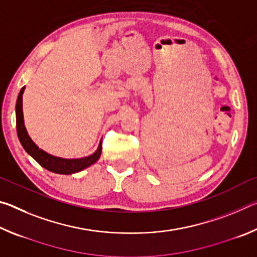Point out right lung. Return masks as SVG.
Instances as JSON below:
<instances>
[{
  "mask_svg": "<svg viewBox=\"0 0 257 257\" xmlns=\"http://www.w3.org/2000/svg\"><path fill=\"white\" fill-rule=\"evenodd\" d=\"M25 87L21 88L19 92L18 98L16 104V118H17V133L18 138L25 151L32 156V158L40 163L46 170L60 175H72V173L79 172L84 169L90 167L99 159L102 153V141L99 143L97 150L92 155L85 156L80 159H63L58 156L51 155L46 153L45 151L41 150L29 137V135L26 130L24 122V113H23V94Z\"/></svg>",
  "mask_w": 257,
  "mask_h": 257,
  "instance_id": "obj_1",
  "label": "right lung"
}]
</instances>
